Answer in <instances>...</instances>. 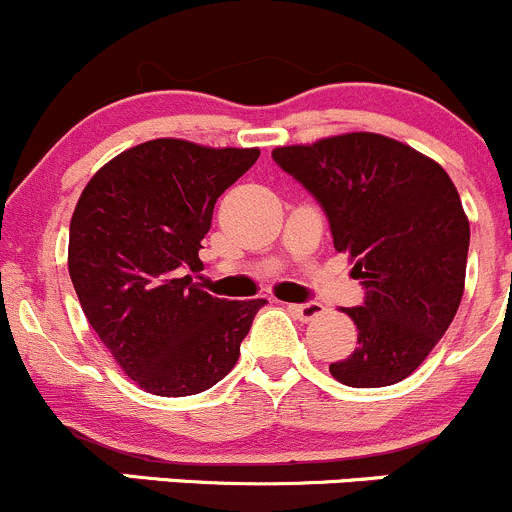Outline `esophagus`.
Segmentation results:
<instances>
[{"label":"esophagus","instance_id":"esophagus-1","mask_svg":"<svg viewBox=\"0 0 512 512\" xmlns=\"http://www.w3.org/2000/svg\"><path fill=\"white\" fill-rule=\"evenodd\" d=\"M287 309L294 314V317L302 319V322H309V319L317 317L324 307L319 302H302V304H287Z\"/></svg>","mask_w":512,"mask_h":512}]
</instances>
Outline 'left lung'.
Listing matches in <instances>:
<instances>
[{"mask_svg": "<svg viewBox=\"0 0 512 512\" xmlns=\"http://www.w3.org/2000/svg\"><path fill=\"white\" fill-rule=\"evenodd\" d=\"M272 158L317 200L364 287V302L347 309L359 342L329 371L354 389L399 384L461 304L471 225L456 185L436 160L379 133L275 148Z\"/></svg>", "mask_w": 512, "mask_h": 512, "instance_id": "left-lung-1", "label": "left lung"}]
</instances>
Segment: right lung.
Segmentation results:
<instances>
[{"mask_svg": "<svg viewBox=\"0 0 512 512\" xmlns=\"http://www.w3.org/2000/svg\"><path fill=\"white\" fill-rule=\"evenodd\" d=\"M257 148H205L158 138L108 160L69 227V275L108 352L141 389L193 396L218 384L267 299L230 302L188 272L220 195Z\"/></svg>", "mask_w": 512, "mask_h": 512, "instance_id": "1", "label": "right lung"}]
</instances>
